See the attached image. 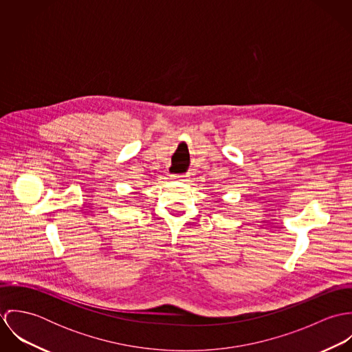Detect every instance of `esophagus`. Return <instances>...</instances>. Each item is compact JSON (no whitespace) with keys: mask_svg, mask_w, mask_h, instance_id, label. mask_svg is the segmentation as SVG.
Wrapping results in <instances>:
<instances>
[{"mask_svg":"<svg viewBox=\"0 0 352 352\" xmlns=\"http://www.w3.org/2000/svg\"><path fill=\"white\" fill-rule=\"evenodd\" d=\"M176 180H179V182H184L186 180V175H176V176H173Z\"/></svg>","mask_w":352,"mask_h":352,"instance_id":"1","label":"esophagus"}]
</instances>
